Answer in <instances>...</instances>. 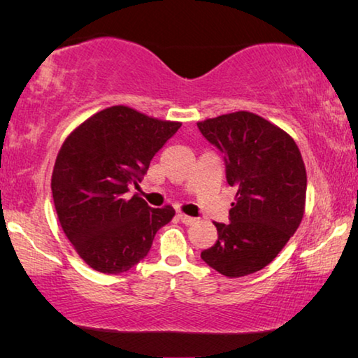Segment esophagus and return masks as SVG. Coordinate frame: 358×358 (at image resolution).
I'll return each mask as SVG.
<instances>
[{
	"label": "esophagus",
	"mask_w": 358,
	"mask_h": 358,
	"mask_svg": "<svg viewBox=\"0 0 358 358\" xmlns=\"http://www.w3.org/2000/svg\"><path fill=\"white\" fill-rule=\"evenodd\" d=\"M177 217L178 220L185 224V226H192L194 222H196V217H191V216H187V215H183V213H178L177 215Z\"/></svg>",
	"instance_id": "34e87169"
}]
</instances>
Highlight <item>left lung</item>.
<instances>
[{"label":"left lung","instance_id":"left-lung-1","mask_svg":"<svg viewBox=\"0 0 358 358\" xmlns=\"http://www.w3.org/2000/svg\"><path fill=\"white\" fill-rule=\"evenodd\" d=\"M221 151L226 180L237 187L229 221L213 222L216 243L202 251L217 273L240 278L268 265L299 229L306 199V171L294 138L251 112L197 123Z\"/></svg>","mask_w":358,"mask_h":358}]
</instances>
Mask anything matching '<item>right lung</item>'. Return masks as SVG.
Wrapping results in <instances>:
<instances>
[{"instance_id": "add662e5", "label": "right lung", "mask_w": 358, "mask_h": 358, "mask_svg": "<svg viewBox=\"0 0 358 358\" xmlns=\"http://www.w3.org/2000/svg\"><path fill=\"white\" fill-rule=\"evenodd\" d=\"M180 126L115 106L93 115L66 138L53 167V202L66 237L96 271L131 270L147 257L156 232L173 217L172 207L151 208L128 192Z\"/></svg>"}]
</instances>
